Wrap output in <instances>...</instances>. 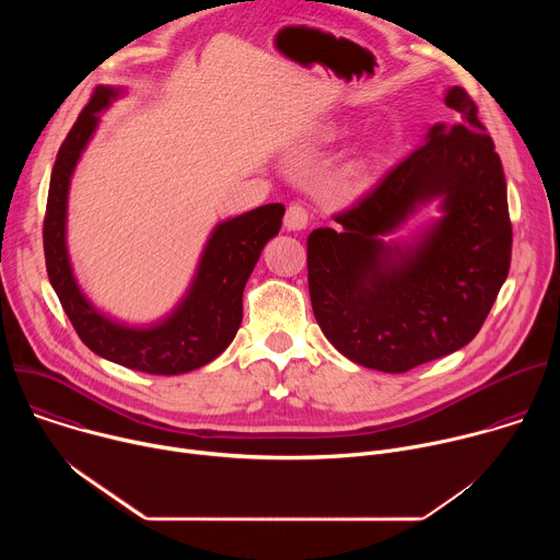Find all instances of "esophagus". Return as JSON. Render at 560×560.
I'll return each instance as SVG.
<instances>
[{
	"instance_id": "1",
	"label": "esophagus",
	"mask_w": 560,
	"mask_h": 560,
	"mask_svg": "<svg viewBox=\"0 0 560 560\" xmlns=\"http://www.w3.org/2000/svg\"><path fill=\"white\" fill-rule=\"evenodd\" d=\"M310 221V212L303 203H290L285 210V228L288 230H303Z\"/></svg>"
}]
</instances>
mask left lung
I'll return each mask as SVG.
<instances>
[{
    "label": "left lung",
    "mask_w": 560,
    "mask_h": 560,
    "mask_svg": "<svg viewBox=\"0 0 560 560\" xmlns=\"http://www.w3.org/2000/svg\"><path fill=\"white\" fill-rule=\"evenodd\" d=\"M452 121L392 168L341 223L307 236V288L318 328L350 361L398 374L467 346L510 272L512 221L501 156L465 89L452 86ZM444 217L415 247H385L417 205Z\"/></svg>",
    "instance_id": "1"
}]
</instances>
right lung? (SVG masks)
Segmentation results:
<instances>
[{
    "label": "right lung",
    "mask_w": 560,
    "mask_h": 560,
    "mask_svg": "<svg viewBox=\"0 0 560 560\" xmlns=\"http://www.w3.org/2000/svg\"><path fill=\"white\" fill-rule=\"evenodd\" d=\"M119 91L95 89L86 108L66 135L50 175L44 255L74 332L95 354L148 374H184L217 359L234 339L244 318V288L270 238L279 232L283 203H268L219 223L203 250L197 277L182 305L152 328H128L97 312L77 288L66 250V201L77 159L97 128V113Z\"/></svg>",
    "instance_id": "obj_1"
}]
</instances>
